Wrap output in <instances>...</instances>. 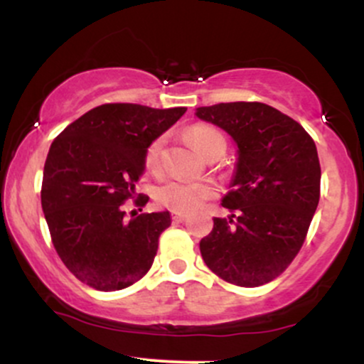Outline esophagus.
<instances>
[{
	"mask_svg": "<svg viewBox=\"0 0 364 364\" xmlns=\"http://www.w3.org/2000/svg\"><path fill=\"white\" fill-rule=\"evenodd\" d=\"M173 220H174V223H185L186 215H185V214H179V212H174V214H173Z\"/></svg>",
	"mask_w": 364,
	"mask_h": 364,
	"instance_id": "esophagus-1",
	"label": "esophagus"
}]
</instances>
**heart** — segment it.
I'll return each mask as SVG.
<instances>
[{
	"label": "heart",
	"mask_w": 364,
	"mask_h": 364,
	"mask_svg": "<svg viewBox=\"0 0 364 364\" xmlns=\"http://www.w3.org/2000/svg\"><path fill=\"white\" fill-rule=\"evenodd\" d=\"M191 144L195 149L202 154L203 157L215 149L217 145L225 144L224 136L219 132L210 127H193L188 132ZM164 139L159 136L147 147L145 152V166L149 171H157L161 166V154ZM215 193V188L207 181H190V179L171 178L162 181L156 188L154 196L161 205L171 208V210L185 214V212H193L200 208L208 198H212Z\"/></svg>",
	"instance_id": "b5f03b06"
}]
</instances>
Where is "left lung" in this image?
Returning <instances> with one entry per match:
<instances>
[{
	"instance_id": "obj_1",
	"label": "left lung",
	"mask_w": 364,
	"mask_h": 364,
	"mask_svg": "<svg viewBox=\"0 0 364 364\" xmlns=\"http://www.w3.org/2000/svg\"><path fill=\"white\" fill-rule=\"evenodd\" d=\"M195 114L237 145L231 190L223 198L236 215L215 217L200 253L224 281L263 286L294 260L318 207L316 145L298 121L262 102H220L196 107Z\"/></svg>"
}]
</instances>
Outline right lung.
Returning <instances> with one entry per match:
<instances>
[{
	"instance_id": "add662e5",
	"label": "right lung",
	"mask_w": 364,
	"mask_h": 364,
	"mask_svg": "<svg viewBox=\"0 0 364 364\" xmlns=\"http://www.w3.org/2000/svg\"><path fill=\"white\" fill-rule=\"evenodd\" d=\"M186 107L154 109L102 104L54 139L44 164L41 203L58 255L78 281L97 291H119L140 281L156 258L171 214L124 219L145 152ZM149 196H139L144 207Z\"/></svg>"
}]
</instances>
